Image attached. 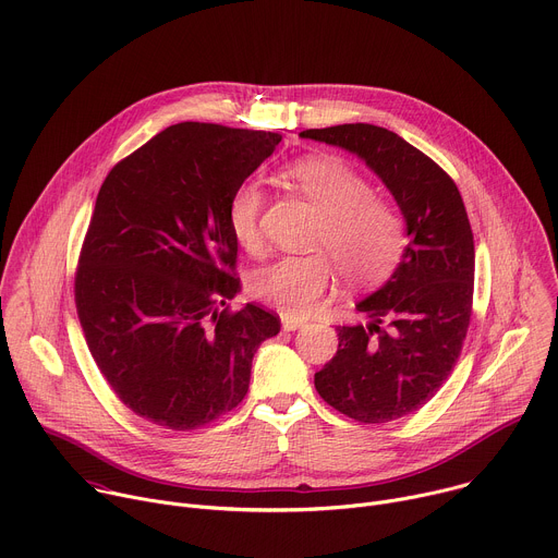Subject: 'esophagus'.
Returning <instances> with one entry per match:
<instances>
[{
    "label": "esophagus",
    "mask_w": 558,
    "mask_h": 558,
    "mask_svg": "<svg viewBox=\"0 0 558 558\" xmlns=\"http://www.w3.org/2000/svg\"><path fill=\"white\" fill-rule=\"evenodd\" d=\"M280 320H282V329H284V331H295V329H300V327L306 325V320H302V317L287 315V313L280 315Z\"/></svg>",
    "instance_id": "esophagus-1"
}]
</instances>
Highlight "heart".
<instances>
[{
  "instance_id": "1",
  "label": "heart",
  "mask_w": 558,
  "mask_h": 558,
  "mask_svg": "<svg viewBox=\"0 0 558 558\" xmlns=\"http://www.w3.org/2000/svg\"><path fill=\"white\" fill-rule=\"evenodd\" d=\"M287 179L323 211L313 245L327 252L291 254L252 274V293L287 315L311 313L329 284L336 267L351 287H375L400 269L409 233L404 216L388 201L373 196L371 183L344 158L315 154L298 158ZM265 190L243 181L227 203V227L238 247L263 250L260 214Z\"/></svg>"
}]
</instances>
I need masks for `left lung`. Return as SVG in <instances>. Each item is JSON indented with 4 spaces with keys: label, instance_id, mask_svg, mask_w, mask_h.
Listing matches in <instances>:
<instances>
[{
    "label": "left lung",
    "instance_id": "obj_1",
    "mask_svg": "<svg viewBox=\"0 0 558 558\" xmlns=\"http://www.w3.org/2000/svg\"><path fill=\"white\" fill-rule=\"evenodd\" d=\"M357 154L400 205L411 243L388 282L355 304L368 325L338 327L315 390L342 415L384 424L430 402L459 360L474 289V241L454 181L424 151L371 123L304 130Z\"/></svg>",
    "mask_w": 558,
    "mask_h": 558
}]
</instances>
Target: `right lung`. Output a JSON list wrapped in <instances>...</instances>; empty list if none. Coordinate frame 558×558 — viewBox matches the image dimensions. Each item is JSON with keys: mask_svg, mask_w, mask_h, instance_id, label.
I'll list each match as a JSON object with an SVG mask.
<instances>
[{"mask_svg": "<svg viewBox=\"0 0 558 558\" xmlns=\"http://www.w3.org/2000/svg\"><path fill=\"white\" fill-rule=\"evenodd\" d=\"M276 132L177 123L106 177L74 276L88 349L119 400L170 430L207 426L245 400L258 347L280 317L241 291L227 227L231 192Z\"/></svg>", "mask_w": 558, "mask_h": 558, "instance_id": "right-lung-1", "label": "right lung"}]
</instances>
